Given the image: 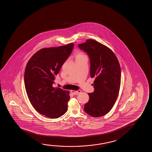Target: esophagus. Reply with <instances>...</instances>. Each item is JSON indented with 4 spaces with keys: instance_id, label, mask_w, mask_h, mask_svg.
<instances>
[{
    "instance_id": "esophagus-1",
    "label": "esophagus",
    "mask_w": 152,
    "mask_h": 152,
    "mask_svg": "<svg viewBox=\"0 0 152 152\" xmlns=\"http://www.w3.org/2000/svg\"><path fill=\"white\" fill-rule=\"evenodd\" d=\"M81 90H78V91H74V90H71V92L74 94V95H77L80 94L81 92Z\"/></svg>"
}]
</instances>
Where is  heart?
Returning <instances> with one entry per match:
<instances>
[{
    "mask_svg": "<svg viewBox=\"0 0 152 152\" xmlns=\"http://www.w3.org/2000/svg\"><path fill=\"white\" fill-rule=\"evenodd\" d=\"M83 56V54H81V53H79V54L77 55V56Z\"/></svg>",
    "mask_w": 152,
    "mask_h": 152,
    "instance_id": "1",
    "label": "heart"
}]
</instances>
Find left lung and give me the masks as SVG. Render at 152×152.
Returning a JSON list of instances; mask_svg holds the SVG:
<instances>
[{
  "instance_id": "left-lung-1",
  "label": "left lung",
  "mask_w": 152,
  "mask_h": 152,
  "mask_svg": "<svg viewBox=\"0 0 152 152\" xmlns=\"http://www.w3.org/2000/svg\"><path fill=\"white\" fill-rule=\"evenodd\" d=\"M87 52L90 61V76L95 78L94 92L88 94L89 101L84 110L94 117L108 113L118 96L121 82V69L118 60L112 50L93 39L78 45Z\"/></svg>"
}]
</instances>
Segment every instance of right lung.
Returning a JSON list of instances; mask_svg holds the SVG:
<instances>
[{
	"label": "right lung",
	"instance_id": "right-lung-1",
	"mask_svg": "<svg viewBox=\"0 0 152 152\" xmlns=\"http://www.w3.org/2000/svg\"><path fill=\"white\" fill-rule=\"evenodd\" d=\"M74 44L43 48L28 61L24 83L29 101L36 110L51 118L66 112L69 92L53 87L55 76L72 51Z\"/></svg>",
	"mask_w": 152,
	"mask_h": 152
}]
</instances>
